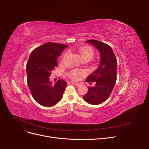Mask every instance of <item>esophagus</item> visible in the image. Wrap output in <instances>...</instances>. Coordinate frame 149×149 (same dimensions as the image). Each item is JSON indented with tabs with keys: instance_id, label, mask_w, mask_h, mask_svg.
Returning <instances> with one entry per match:
<instances>
[{
	"instance_id": "esophagus-1",
	"label": "esophagus",
	"mask_w": 149,
	"mask_h": 149,
	"mask_svg": "<svg viewBox=\"0 0 149 149\" xmlns=\"http://www.w3.org/2000/svg\"><path fill=\"white\" fill-rule=\"evenodd\" d=\"M71 83L75 86H80V83H77V82H74V81H72Z\"/></svg>"
}]
</instances>
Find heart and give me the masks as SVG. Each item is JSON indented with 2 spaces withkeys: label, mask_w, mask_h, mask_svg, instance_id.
I'll list each match as a JSON object with an SVG mask.
<instances>
[{
  "label": "heart",
  "mask_w": 149,
  "mask_h": 149,
  "mask_svg": "<svg viewBox=\"0 0 149 149\" xmlns=\"http://www.w3.org/2000/svg\"><path fill=\"white\" fill-rule=\"evenodd\" d=\"M79 53L80 54L81 57L83 60L84 59H89V60L92 58L94 56V51L90 46H83L79 48ZM68 53H66L63 57V60L67 57ZM84 72L80 70H73L69 72V77L70 79L74 80H79L81 75L84 74Z\"/></svg>",
  "instance_id": "obj_1"
}]
</instances>
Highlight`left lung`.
Returning a JSON list of instances; mask_svg holds the SVG:
<instances>
[{
	"label": "left lung",
	"mask_w": 149,
	"mask_h": 149,
	"mask_svg": "<svg viewBox=\"0 0 149 149\" xmlns=\"http://www.w3.org/2000/svg\"><path fill=\"white\" fill-rule=\"evenodd\" d=\"M86 42L91 43L99 51L100 62L98 68L86 80L90 84L95 82V86L88 87V93L83 98L91 104L97 105L104 102L113 89L116 81L117 61L109 45L95 40Z\"/></svg>",
	"instance_id": "left-lung-1"
}]
</instances>
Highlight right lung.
Returning <instances> with one entry per match:
<instances>
[{
	"label": "right lung",
	"instance_id": "obj_1",
	"mask_svg": "<svg viewBox=\"0 0 149 149\" xmlns=\"http://www.w3.org/2000/svg\"><path fill=\"white\" fill-rule=\"evenodd\" d=\"M68 46L46 43L31 52L27 65V83L34 99L40 105L51 107L61 100L67 85L64 80L54 84L50 81L51 72L57 67V58Z\"/></svg>",
	"mask_w": 149,
	"mask_h": 149
}]
</instances>
